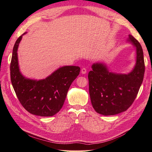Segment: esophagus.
<instances>
[{
    "label": "esophagus",
    "mask_w": 152,
    "mask_h": 152,
    "mask_svg": "<svg viewBox=\"0 0 152 152\" xmlns=\"http://www.w3.org/2000/svg\"><path fill=\"white\" fill-rule=\"evenodd\" d=\"M86 72H87V70H86V68H83V69H82V70H81V73L82 74H86Z\"/></svg>",
    "instance_id": "1"
}]
</instances>
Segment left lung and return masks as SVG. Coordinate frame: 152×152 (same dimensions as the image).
Instances as JSON below:
<instances>
[{
    "label": "left lung",
    "mask_w": 152,
    "mask_h": 152,
    "mask_svg": "<svg viewBox=\"0 0 152 152\" xmlns=\"http://www.w3.org/2000/svg\"><path fill=\"white\" fill-rule=\"evenodd\" d=\"M127 41L136 48L137 60L133 70L127 74L109 72L101 63H94L88 74L89 91L95 110L112 115L125 112L133 104L144 79L143 50L138 41L129 35Z\"/></svg>",
    "instance_id": "8db88e82"
}]
</instances>
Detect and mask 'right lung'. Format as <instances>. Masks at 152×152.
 <instances>
[{
    "label": "right lung",
    "mask_w": 152,
    "mask_h": 152,
    "mask_svg": "<svg viewBox=\"0 0 152 152\" xmlns=\"http://www.w3.org/2000/svg\"><path fill=\"white\" fill-rule=\"evenodd\" d=\"M23 35L18 38L13 48L10 63L12 86L27 111L36 115L52 116L63 107L67 92L71 83L79 75L80 68L64 66L43 80L26 78L19 71L17 52Z\"/></svg>",
    "instance_id": "add662e5"
}]
</instances>
